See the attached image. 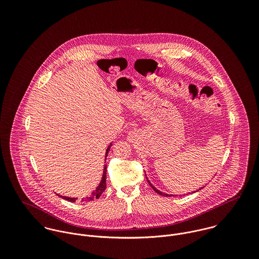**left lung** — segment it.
<instances>
[{
  "label": "left lung",
  "instance_id": "8db88e82",
  "mask_svg": "<svg viewBox=\"0 0 259 259\" xmlns=\"http://www.w3.org/2000/svg\"><path fill=\"white\" fill-rule=\"evenodd\" d=\"M148 184H149V185H150V186H151V187H152V189H153V190H154V191H155V192H156V193H158V194H159V195H162V196H171V195H169V194H166V193H163V192H161V191H159V190H157V189H156V188H155V187H154V186H153V185H151V184H150V183H149V182H148ZM193 192H195V191H193Z\"/></svg>",
  "mask_w": 259,
  "mask_h": 259
}]
</instances>
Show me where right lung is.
<instances>
[{
	"label": "right lung",
	"mask_w": 259,
	"mask_h": 259,
	"mask_svg": "<svg viewBox=\"0 0 259 259\" xmlns=\"http://www.w3.org/2000/svg\"><path fill=\"white\" fill-rule=\"evenodd\" d=\"M110 148H111V146L107 149L106 157L108 156V153H109ZM106 183H107V163L105 164V167H104V175H103V179H102L101 184L99 185V186H98L90 195H88V196H85V197H82L80 201H91V200H94V199H98V198L102 195V193L105 191V189H106V187H107V184H106ZM59 196H61V195H59ZM61 197H63V198L66 199V200H69V201H71V202H74V201L77 199V198H71V197H67V196H61Z\"/></svg>",
	"instance_id": "obj_1"
}]
</instances>
